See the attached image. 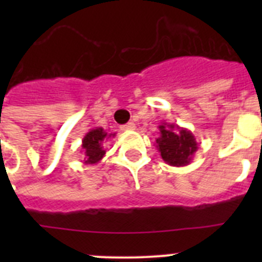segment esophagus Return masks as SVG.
Listing matches in <instances>:
<instances>
[{
	"instance_id": "esophagus-1",
	"label": "esophagus",
	"mask_w": 262,
	"mask_h": 262,
	"mask_svg": "<svg viewBox=\"0 0 262 262\" xmlns=\"http://www.w3.org/2000/svg\"><path fill=\"white\" fill-rule=\"evenodd\" d=\"M120 128L123 129V131H131V129H135V123L134 122H128V123H126L124 126H122Z\"/></svg>"
}]
</instances>
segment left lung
Returning <instances> with one entry per match:
<instances>
[{"instance_id":"8db88e82","label":"left lung","mask_w":262,"mask_h":262,"mask_svg":"<svg viewBox=\"0 0 262 262\" xmlns=\"http://www.w3.org/2000/svg\"><path fill=\"white\" fill-rule=\"evenodd\" d=\"M159 134L155 144L161 159L168 165L185 166L191 163L198 149V143L191 131L163 122L159 126Z\"/></svg>"}]
</instances>
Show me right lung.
<instances>
[{"mask_svg": "<svg viewBox=\"0 0 262 262\" xmlns=\"http://www.w3.org/2000/svg\"><path fill=\"white\" fill-rule=\"evenodd\" d=\"M111 136L114 138L115 134H107L102 127H96L86 133L81 144V148H82L81 152L84 155V164L96 165L103 159L106 154L103 144Z\"/></svg>", "mask_w": 262, "mask_h": 262, "instance_id": "right-lung-1", "label": "right lung"}]
</instances>
